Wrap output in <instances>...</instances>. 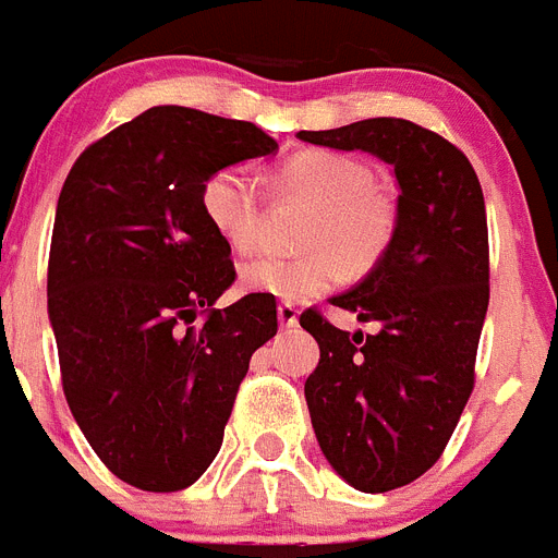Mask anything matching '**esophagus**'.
Here are the masks:
<instances>
[{
    "label": "esophagus",
    "instance_id": "obj_1",
    "mask_svg": "<svg viewBox=\"0 0 558 558\" xmlns=\"http://www.w3.org/2000/svg\"><path fill=\"white\" fill-rule=\"evenodd\" d=\"M278 320H280V329H294V326H298V308H294L292 303H280Z\"/></svg>",
    "mask_w": 558,
    "mask_h": 558
}]
</instances>
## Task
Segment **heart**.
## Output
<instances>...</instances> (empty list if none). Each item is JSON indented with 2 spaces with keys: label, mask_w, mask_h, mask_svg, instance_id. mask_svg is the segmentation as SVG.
Instances as JSON below:
<instances>
[{
  "label": "heart",
  "mask_w": 558,
  "mask_h": 558,
  "mask_svg": "<svg viewBox=\"0 0 558 558\" xmlns=\"http://www.w3.org/2000/svg\"><path fill=\"white\" fill-rule=\"evenodd\" d=\"M278 186L315 207L303 238L306 250L315 252L294 260H250L241 269L243 292L301 303L335 289L343 266L363 275L380 264L395 238L397 204L391 192L374 184L363 158L340 149H306L280 167ZM201 209L227 246L255 250L264 190L252 167L235 163L209 175L201 190Z\"/></svg>",
  "instance_id": "obj_1"
}]
</instances>
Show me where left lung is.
Listing matches in <instances>:
<instances>
[{"label": "left lung", "mask_w": 558, "mask_h": 558, "mask_svg": "<svg viewBox=\"0 0 558 558\" xmlns=\"http://www.w3.org/2000/svg\"><path fill=\"white\" fill-rule=\"evenodd\" d=\"M298 138L380 158L400 190L383 260L329 298L380 331L349 335L315 308L301 315L320 345L303 395L323 457L351 488L386 494L439 460L474 388L488 312L485 198L460 149L414 121L366 119Z\"/></svg>", "instance_id": "obj_1"}]
</instances>
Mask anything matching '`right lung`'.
Wrapping results in <instances>:
<instances>
[{
    "mask_svg": "<svg viewBox=\"0 0 558 558\" xmlns=\"http://www.w3.org/2000/svg\"><path fill=\"white\" fill-rule=\"evenodd\" d=\"M275 153L250 121L163 105L90 144L64 181L48 264L64 397L133 488L207 471L252 354L278 335L275 298L215 308L235 266L201 209L209 175Z\"/></svg>",
    "mask_w": 558,
    "mask_h": 558,
    "instance_id": "right-lung-1",
    "label": "right lung"
}]
</instances>
